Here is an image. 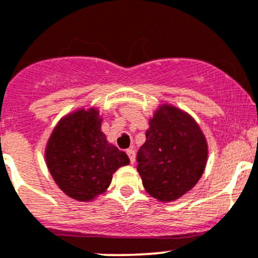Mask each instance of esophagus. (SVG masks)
I'll return each mask as SVG.
<instances>
[{
    "mask_svg": "<svg viewBox=\"0 0 258 258\" xmlns=\"http://www.w3.org/2000/svg\"><path fill=\"white\" fill-rule=\"evenodd\" d=\"M126 153H127V156H128L130 162H131V163L134 164L135 158H136V153H135V150H132V148H130V150L126 151Z\"/></svg>",
    "mask_w": 258,
    "mask_h": 258,
    "instance_id": "34e87169",
    "label": "esophagus"
}]
</instances>
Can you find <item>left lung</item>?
<instances>
[{"label": "left lung", "mask_w": 258, "mask_h": 258, "mask_svg": "<svg viewBox=\"0 0 258 258\" xmlns=\"http://www.w3.org/2000/svg\"><path fill=\"white\" fill-rule=\"evenodd\" d=\"M207 159L208 143L197 121L180 108L161 105L137 153L146 191L159 202H174L199 181Z\"/></svg>", "instance_id": "1"}]
</instances>
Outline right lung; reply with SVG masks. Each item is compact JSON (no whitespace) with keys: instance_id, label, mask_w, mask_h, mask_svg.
I'll list each match as a JSON object with an SVG mask.
<instances>
[{"instance_id":"right-lung-1","label":"right lung","mask_w":258,"mask_h":258,"mask_svg":"<svg viewBox=\"0 0 258 258\" xmlns=\"http://www.w3.org/2000/svg\"><path fill=\"white\" fill-rule=\"evenodd\" d=\"M97 108H79L64 116L51 132L45 162L56 185L68 197L90 202L102 194L112 174L130 159L107 142Z\"/></svg>"}]
</instances>
